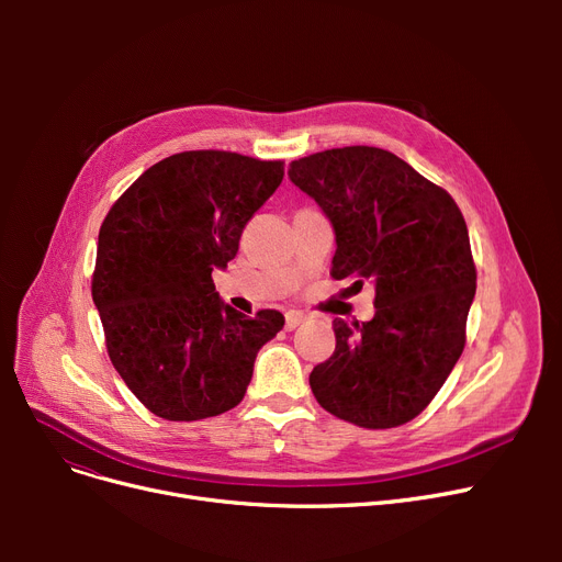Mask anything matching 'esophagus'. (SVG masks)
Returning a JSON list of instances; mask_svg holds the SVG:
<instances>
[{
  "label": "esophagus",
  "mask_w": 562,
  "mask_h": 562,
  "mask_svg": "<svg viewBox=\"0 0 562 562\" xmlns=\"http://www.w3.org/2000/svg\"><path fill=\"white\" fill-rule=\"evenodd\" d=\"M305 318H307V316H305L301 310H289V312L284 314V328H286V330L299 328Z\"/></svg>",
  "instance_id": "esophagus-1"
}]
</instances>
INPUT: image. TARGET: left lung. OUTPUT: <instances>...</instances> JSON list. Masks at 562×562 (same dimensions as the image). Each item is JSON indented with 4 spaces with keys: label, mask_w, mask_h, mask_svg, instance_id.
<instances>
[{
    "label": "left lung",
    "mask_w": 562,
    "mask_h": 562,
    "mask_svg": "<svg viewBox=\"0 0 562 562\" xmlns=\"http://www.w3.org/2000/svg\"><path fill=\"white\" fill-rule=\"evenodd\" d=\"M289 180L333 223L335 280H371L375 314L335 318L337 346L310 373L323 409L396 428L435 398L464 348L476 266L456 200L396 155L335 147L289 164Z\"/></svg>",
    "instance_id": "obj_1"
}]
</instances>
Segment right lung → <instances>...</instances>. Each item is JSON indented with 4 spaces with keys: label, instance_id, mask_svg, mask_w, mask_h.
<instances>
[{
    "label": "right lung",
    "instance_id": "1",
    "mask_svg": "<svg viewBox=\"0 0 562 562\" xmlns=\"http://www.w3.org/2000/svg\"><path fill=\"white\" fill-rule=\"evenodd\" d=\"M282 177V161L191 150L147 168L109 210L93 303L115 371L153 415L198 422L239 405L282 330L280 312H236L212 280Z\"/></svg>",
    "mask_w": 562,
    "mask_h": 562
}]
</instances>
